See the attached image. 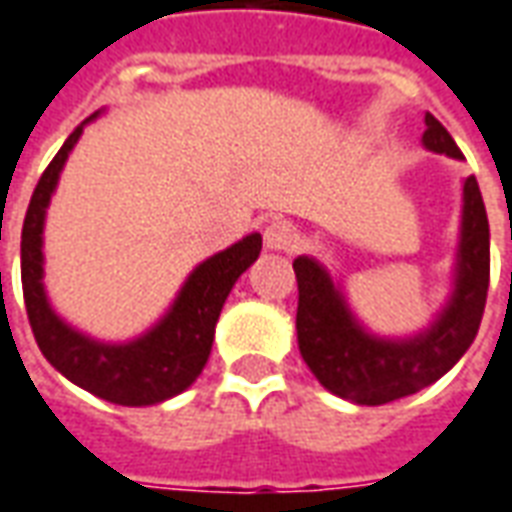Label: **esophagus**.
Instances as JSON below:
<instances>
[{
	"label": "esophagus",
	"instance_id": "obj_1",
	"mask_svg": "<svg viewBox=\"0 0 512 512\" xmlns=\"http://www.w3.org/2000/svg\"><path fill=\"white\" fill-rule=\"evenodd\" d=\"M263 241H266V249L271 252H293V246L299 241V235H296V227H293L291 221L277 219L271 221L263 232Z\"/></svg>",
	"mask_w": 512,
	"mask_h": 512
}]
</instances>
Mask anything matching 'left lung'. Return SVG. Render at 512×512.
<instances>
[{
  "instance_id": "obj_1",
  "label": "left lung",
  "mask_w": 512,
  "mask_h": 512,
  "mask_svg": "<svg viewBox=\"0 0 512 512\" xmlns=\"http://www.w3.org/2000/svg\"><path fill=\"white\" fill-rule=\"evenodd\" d=\"M424 146L430 152L457 157L455 138L446 132L432 113L424 116ZM491 232L482 205L477 177L463 182V224L457 249L455 291L430 330L416 338L391 341L368 335L357 318L349 313L343 293L330 280L327 268L313 257H296V335L299 352L305 357L316 380L341 399L355 405H388L418 393L435 380H441L455 366L480 330L488 280H491Z\"/></svg>"
}]
</instances>
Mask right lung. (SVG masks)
Wrapping results in <instances>:
<instances>
[{"instance_id": "obj_1", "label": "right lung", "mask_w": 512, "mask_h": 512, "mask_svg": "<svg viewBox=\"0 0 512 512\" xmlns=\"http://www.w3.org/2000/svg\"><path fill=\"white\" fill-rule=\"evenodd\" d=\"M88 121H82L52 157L32 191L24 216L21 288L27 318L38 349L66 380L113 405H157L185 391L202 374L213 349L224 299L230 296L235 280L257 260L263 238L252 232L244 241L199 263L177 293L169 313L135 341L102 343L69 327L52 310L44 291V219L60 171Z\"/></svg>"}]
</instances>
